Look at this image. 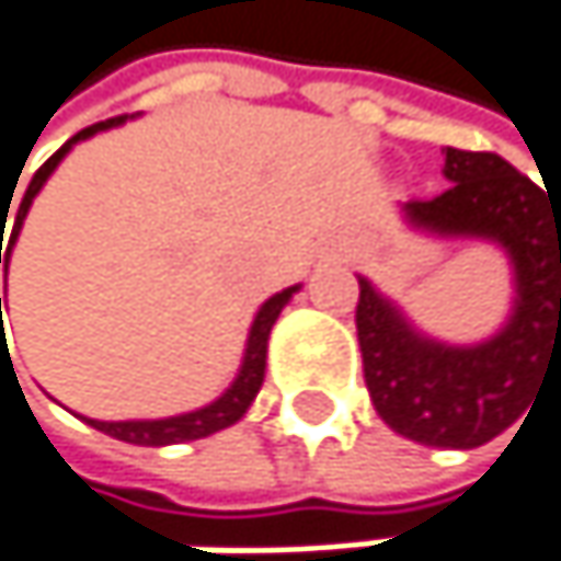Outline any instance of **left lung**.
I'll use <instances>...</instances> for the list:
<instances>
[{
	"instance_id": "8db88e82",
	"label": "left lung",
	"mask_w": 561,
	"mask_h": 561,
	"mask_svg": "<svg viewBox=\"0 0 561 561\" xmlns=\"http://www.w3.org/2000/svg\"><path fill=\"white\" fill-rule=\"evenodd\" d=\"M445 178L438 197L409 201L402 214L425 233L504 247L516 282L510 321L474 347L438 344L360 276L357 341L370 399L392 432L478 448L526 412L546 370H561V204L494 152L445 149Z\"/></svg>"
}]
</instances>
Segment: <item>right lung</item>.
Instances as JSON below:
<instances>
[{"label": "right lung", "mask_w": 561, "mask_h": 561, "mask_svg": "<svg viewBox=\"0 0 561 561\" xmlns=\"http://www.w3.org/2000/svg\"><path fill=\"white\" fill-rule=\"evenodd\" d=\"M129 116H113V119H103V123H93V126H87V129H80L73 139H67L60 149H57L55 156L42 165V169L35 171V178H32V184H28V191H25V197H22V204H19V214H15V224H12V237H9V243H5V250H2V240H0V263L9 270V256H12V247H15V240H19V230H22V224H25V214H28V207H32V201H35V194L45 187V181L51 178V171L57 169V162L80 142V139H90V136H96V133H103V129H113V126H119V123H126ZM15 194V191H12ZM12 204V201H9ZM5 217H9V207H2V227H5ZM2 237V230H0ZM291 291H298V285H291V288H282L276 291L270 301H263V308L256 311V318H253V328H250V341H247V354H243V367H240V374H237V380H233V387L224 392L220 399H214L210 405H204V409H194V412H184V415H171V419H136V422H96V419H87L93 428H100V432H106V435H113V438H119V442H129V445H174V442H194V438H204V435H214V432H220V428H227V425H233V422H240L243 419V412L250 409V402L256 399V392L263 387V377H266V344H270V331H273V324H276V318H279V311L285 308V301L291 298ZM0 328H2V298H0Z\"/></svg>", "instance_id": "obj_1"}]
</instances>
